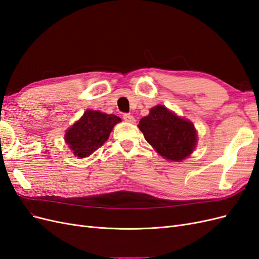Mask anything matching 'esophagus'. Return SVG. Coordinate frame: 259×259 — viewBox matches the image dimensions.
<instances>
[{"label":"esophagus","mask_w":259,"mask_h":259,"mask_svg":"<svg viewBox=\"0 0 259 259\" xmlns=\"http://www.w3.org/2000/svg\"><path fill=\"white\" fill-rule=\"evenodd\" d=\"M123 119H124V121H125V122H128V123H135V117L133 116L132 114H130V113H125V114L123 115Z\"/></svg>","instance_id":"34e87169"}]
</instances>
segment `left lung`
Instances as JSON below:
<instances>
[{
  "label": "left lung",
  "mask_w": 259,
  "mask_h": 259,
  "mask_svg": "<svg viewBox=\"0 0 259 259\" xmlns=\"http://www.w3.org/2000/svg\"><path fill=\"white\" fill-rule=\"evenodd\" d=\"M145 139L164 159L180 162L189 156L198 142L189 120L177 116L164 106H155L138 124Z\"/></svg>",
  "instance_id": "left-lung-1"
}]
</instances>
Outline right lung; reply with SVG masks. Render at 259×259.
Wrapping results in <instances>:
<instances>
[{
  "label": "right lung",
  "instance_id": "1",
  "mask_svg": "<svg viewBox=\"0 0 259 259\" xmlns=\"http://www.w3.org/2000/svg\"><path fill=\"white\" fill-rule=\"evenodd\" d=\"M119 122L121 119L114 114L86 110L66 132L65 140L74 155L79 159L86 158L107 142L113 126Z\"/></svg>",
  "mask_w": 259,
  "mask_h": 259
}]
</instances>
